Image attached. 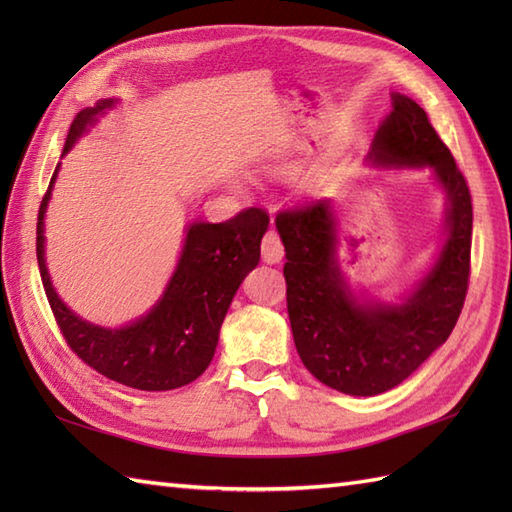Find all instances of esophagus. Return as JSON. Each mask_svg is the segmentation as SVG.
Wrapping results in <instances>:
<instances>
[{
	"label": "esophagus",
	"mask_w": 512,
	"mask_h": 512,
	"mask_svg": "<svg viewBox=\"0 0 512 512\" xmlns=\"http://www.w3.org/2000/svg\"><path fill=\"white\" fill-rule=\"evenodd\" d=\"M281 257H284V244H281L277 231L270 228L262 239V259L266 264H277L281 262Z\"/></svg>",
	"instance_id": "1"
}]
</instances>
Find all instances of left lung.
Instances as JSON below:
<instances>
[{"label": "left lung", "mask_w": 512, "mask_h": 512, "mask_svg": "<svg viewBox=\"0 0 512 512\" xmlns=\"http://www.w3.org/2000/svg\"><path fill=\"white\" fill-rule=\"evenodd\" d=\"M378 127L376 165L431 167L447 191L449 237L438 262L402 303H361L347 290L334 259L330 200L277 213L286 248V301L292 336L308 372L350 396H376L400 385L449 339L471 277L473 204L449 147L409 96Z\"/></svg>", "instance_id": "8db88e82"}]
</instances>
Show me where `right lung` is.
<instances>
[{
	"instance_id": "1",
	"label": "right lung",
	"mask_w": 512,
	"mask_h": 512,
	"mask_svg": "<svg viewBox=\"0 0 512 512\" xmlns=\"http://www.w3.org/2000/svg\"><path fill=\"white\" fill-rule=\"evenodd\" d=\"M114 105L99 101L76 114L70 125L63 154L96 114ZM43 195L37 217V262L48 303L70 350L105 378L143 389L169 391L193 383L209 367L220 328L242 279L259 262V244L268 228V213L257 206L239 211L220 224L195 222L165 295L147 317L121 330L99 328L76 317L57 297L43 257V215L50 200L52 182Z\"/></svg>"
}]
</instances>
